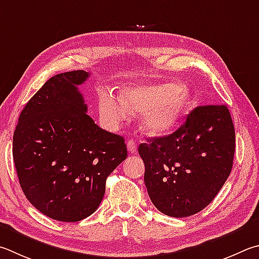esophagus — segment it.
<instances>
[{"label":"esophagus","instance_id":"1","mask_svg":"<svg viewBox=\"0 0 259 259\" xmlns=\"http://www.w3.org/2000/svg\"><path fill=\"white\" fill-rule=\"evenodd\" d=\"M126 148H128L129 153L135 154L137 152V144H136L134 140H128V142H126Z\"/></svg>","mask_w":259,"mask_h":259}]
</instances>
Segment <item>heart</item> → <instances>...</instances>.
Returning <instances> with one entry per match:
<instances>
[{
	"instance_id": "obj_1",
	"label": "heart",
	"mask_w": 259,
	"mask_h": 259,
	"mask_svg": "<svg viewBox=\"0 0 259 259\" xmlns=\"http://www.w3.org/2000/svg\"><path fill=\"white\" fill-rule=\"evenodd\" d=\"M189 103L190 93L186 87L172 83H135L122 88L117 98L102 92L98 96V111L111 126L124 121L128 112L143 113L140 129L146 135L158 137L175 128Z\"/></svg>"
}]
</instances>
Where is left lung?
<instances>
[{"label":"left lung","mask_w":259,"mask_h":259,"mask_svg":"<svg viewBox=\"0 0 259 259\" xmlns=\"http://www.w3.org/2000/svg\"><path fill=\"white\" fill-rule=\"evenodd\" d=\"M234 149L229 109L209 104L192 110L173 134L140 144L145 185L155 207L172 218L204 209L231 173Z\"/></svg>","instance_id":"8db88e82"}]
</instances>
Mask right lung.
I'll list each match as a JSON object with an SVG mask.
<instances>
[{
  "label": "right lung",
  "instance_id": "right-lung-1",
  "mask_svg": "<svg viewBox=\"0 0 259 259\" xmlns=\"http://www.w3.org/2000/svg\"><path fill=\"white\" fill-rule=\"evenodd\" d=\"M89 73L56 74L30 98L13 135L19 183L32 206L61 222L95 211L106 178L128 156L123 137L100 128L78 91Z\"/></svg>",
  "mask_w": 259,
  "mask_h": 259
}]
</instances>
